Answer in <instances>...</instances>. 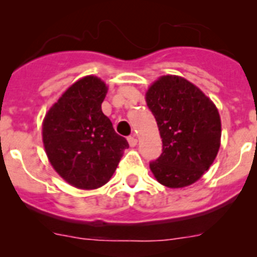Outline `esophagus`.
Masks as SVG:
<instances>
[{
  "mask_svg": "<svg viewBox=\"0 0 257 257\" xmlns=\"http://www.w3.org/2000/svg\"><path fill=\"white\" fill-rule=\"evenodd\" d=\"M128 143H129V145H131V147H136L137 145V143H138V139H137V137L134 136H131V137H128Z\"/></svg>",
  "mask_w": 257,
  "mask_h": 257,
  "instance_id": "esophagus-1",
  "label": "esophagus"
}]
</instances>
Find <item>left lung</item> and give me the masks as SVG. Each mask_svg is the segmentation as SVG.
I'll return each mask as SVG.
<instances>
[{
	"label": "left lung",
	"instance_id": "8db88e82",
	"mask_svg": "<svg viewBox=\"0 0 257 257\" xmlns=\"http://www.w3.org/2000/svg\"><path fill=\"white\" fill-rule=\"evenodd\" d=\"M163 142L150 170L172 189L191 185L216 158L221 138L217 108L196 85L178 76H163L145 94Z\"/></svg>",
	"mask_w": 257,
	"mask_h": 257
}]
</instances>
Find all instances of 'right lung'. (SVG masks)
Wrapping results in <instances>:
<instances>
[{
	"label": "right lung",
	"instance_id": "1",
	"mask_svg": "<svg viewBox=\"0 0 257 257\" xmlns=\"http://www.w3.org/2000/svg\"><path fill=\"white\" fill-rule=\"evenodd\" d=\"M107 90L98 77L77 80L43 120L42 138L49 163L67 183L78 189L90 190L107 184L123 150L129 147L102 112Z\"/></svg>",
	"mask_w": 257,
	"mask_h": 257
}]
</instances>
